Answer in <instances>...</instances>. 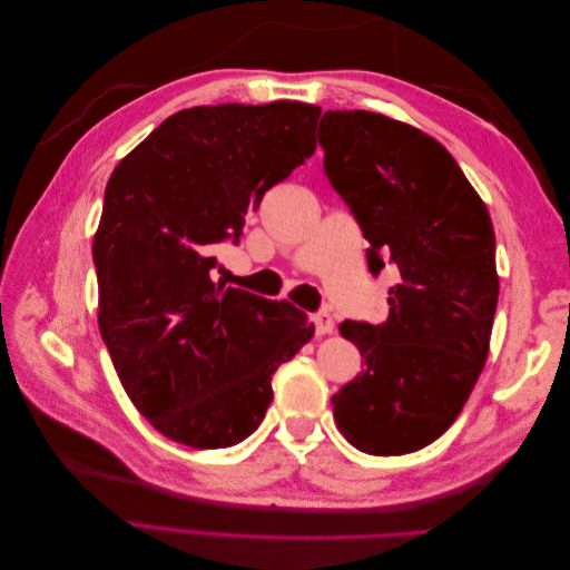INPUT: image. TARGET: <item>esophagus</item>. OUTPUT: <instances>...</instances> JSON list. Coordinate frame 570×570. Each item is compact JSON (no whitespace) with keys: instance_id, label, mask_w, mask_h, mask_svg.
Instances as JSON below:
<instances>
[{"instance_id":"34e87169","label":"esophagus","mask_w":570,"mask_h":570,"mask_svg":"<svg viewBox=\"0 0 570 570\" xmlns=\"http://www.w3.org/2000/svg\"><path fill=\"white\" fill-rule=\"evenodd\" d=\"M308 321L314 323L316 335H331L333 327H335V321H333V316L327 314V312H316V314L308 316Z\"/></svg>"}]
</instances>
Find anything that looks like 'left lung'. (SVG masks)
Segmentation results:
<instances>
[{
    "mask_svg": "<svg viewBox=\"0 0 570 570\" xmlns=\"http://www.w3.org/2000/svg\"><path fill=\"white\" fill-rule=\"evenodd\" d=\"M323 170L368 239V271H400L381 325L344 321L364 371L333 394L340 433L375 456L419 452L450 428L490 352L494 228L433 137L371 111H325Z\"/></svg>",
    "mask_w": 570,
    "mask_h": 570,
    "instance_id": "1",
    "label": "left lung"
}]
</instances>
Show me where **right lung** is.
I'll return each mask as SVG.
<instances>
[{"instance_id": "1", "label": "right lung", "mask_w": 570, "mask_h": 570, "mask_svg": "<svg viewBox=\"0 0 570 570\" xmlns=\"http://www.w3.org/2000/svg\"><path fill=\"white\" fill-rule=\"evenodd\" d=\"M321 107L271 101L178 111L116 166L92 245L99 333L120 385L168 440L249 438L271 377L314 335L287 302L212 281L214 245L316 151Z\"/></svg>"}]
</instances>
